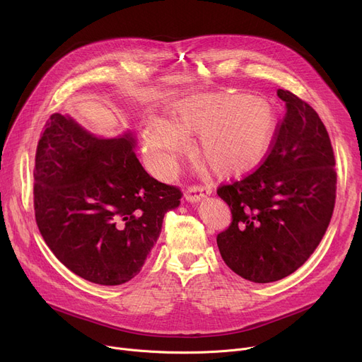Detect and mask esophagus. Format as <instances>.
I'll return each mask as SVG.
<instances>
[{
    "label": "esophagus",
    "mask_w": 362,
    "mask_h": 362,
    "mask_svg": "<svg viewBox=\"0 0 362 362\" xmlns=\"http://www.w3.org/2000/svg\"><path fill=\"white\" fill-rule=\"evenodd\" d=\"M211 194H213V191H211L210 187H205V186H192V187H189L187 191H186L185 198H186L187 202L197 204V202H199L201 199H204V198H206V197H210Z\"/></svg>",
    "instance_id": "obj_1"
}]
</instances>
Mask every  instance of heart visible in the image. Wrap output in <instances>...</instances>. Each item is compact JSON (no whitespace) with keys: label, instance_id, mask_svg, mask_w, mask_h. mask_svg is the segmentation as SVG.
Listing matches in <instances>:
<instances>
[{"label":"heart","instance_id":"heart-1","mask_svg":"<svg viewBox=\"0 0 362 362\" xmlns=\"http://www.w3.org/2000/svg\"><path fill=\"white\" fill-rule=\"evenodd\" d=\"M277 130L274 107L251 93H199L175 103L170 120L149 117L142 132L145 152L160 177L173 176L189 138L199 135L198 157L220 176L257 168L270 152Z\"/></svg>","mask_w":362,"mask_h":362}]
</instances>
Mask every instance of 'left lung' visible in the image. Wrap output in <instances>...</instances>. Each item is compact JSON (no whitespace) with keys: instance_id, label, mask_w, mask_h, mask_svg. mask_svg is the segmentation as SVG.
Instances as JSON below:
<instances>
[{"instance_id":"1","label":"left lung","mask_w":362,"mask_h":362,"mask_svg":"<svg viewBox=\"0 0 362 362\" xmlns=\"http://www.w3.org/2000/svg\"><path fill=\"white\" fill-rule=\"evenodd\" d=\"M286 116L254 173L218 187L232 211L217 236L221 258L240 277L270 283L296 272L325 236L336 199L329 133L313 107L277 89Z\"/></svg>"}]
</instances>
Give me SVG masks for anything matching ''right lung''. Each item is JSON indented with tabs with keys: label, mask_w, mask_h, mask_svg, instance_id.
<instances>
[{
	"label": "right lung",
	"mask_w": 362,
	"mask_h": 362,
	"mask_svg": "<svg viewBox=\"0 0 362 362\" xmlns=\"http://www.w3.org/2000/svg\"><path fill=\"white\" fill-rule=\"evenodd\" d=\"M45 127L33 170L35 217L44 240L85 280L103 286L129 281L182 192L146 173L132 130L103 138L60 112Z\"/></svg>",
	"instance_id": "1"
}]
</instances>
